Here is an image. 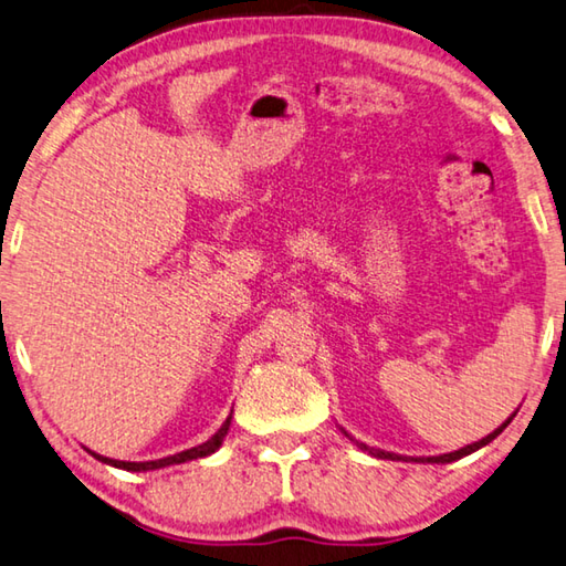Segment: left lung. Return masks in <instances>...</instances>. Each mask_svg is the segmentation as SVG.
<instances>
[{
  "mask_svg": "<svg viewBox=\"0 0 566 566\" xmlns=\"http://www.w3.org/2000/svg\"><path fill=\"white\" fill-rule=\"evenodd\" d=\"M512 420V418H510ZM510 420L507 423H502L495 433H490L488 438H482V440H478V443H472V446H468V448H462V450H455V453H448V455H438V458H426L428 462H453V460H460L462 455H470V453H475L478 448H482V446H488V443H492V440H495L502 430H505L507 426H510ZM358 448L361 450H368V453H371L374 458H381V460H396L398 455H394V453H384V450H376V448H368V446H364V443H358Z\"/></svg>",
  "mask_w": 566,
  "mask_h": 566,
  "instance_id": "8db88e82",
  "label": "left lung"
}]
</instances>
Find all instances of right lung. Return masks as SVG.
I'll use <instances>...</instances> for the list:
<instances>
[{"label": "right lung", "mask_w": 566, "mask_h": 566, "mask_svg": "<svg viewBox=\"0 0 566 566\" xmlns=\"http://www.w3.org/2000/svg\"><path fill=\"white\" fill-rule=\"evenodd\" d=\"M232 418V416H230ZM230 418L224 420L222 423V428L218 430V433H214L208 443H202V446H198V448H190V450H182V453H178V455H170V458H160V460H148V462H126V460H108V458H104V455H96L101 462H108V465H113V468H123V470H133V472H140V470H156V468H166V465H178V462H188V460H198V458H205V455H210V453H214V450H218L220 446H222V438L228 436V430H230Z\"/></svg>", "instance_id": "1"}]
</instances>
